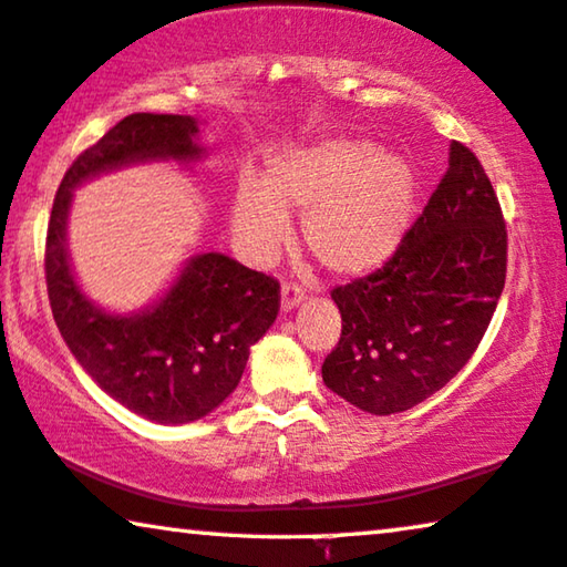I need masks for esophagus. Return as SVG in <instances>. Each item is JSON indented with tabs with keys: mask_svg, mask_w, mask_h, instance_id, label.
Returning <instances> with one entry per match:
<instances>
[{
	"mask_svg": "<svg viewBox=\"0 0 567 567\" xmlns=\"http://www.w3.org/2000/svg\"><path fill=\"white\" fill-rule=\"evenodd\" d=\"M303 297H307V289H303V286L293 284V281H284V286H281V309L284 311L293 309Z\"/></svg>",
	"mask_w": 567,
	"mask_h": 567,
	"instance_id": "esophagus-1",
	"label": "esophagus"
}]
</instances>
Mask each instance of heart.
<instances>
[{"mask_svg":"<svg viewBox=\"0 0 567 567\" xmlns=\"http://www.w3.org/2000/svg\"><path fill=\"white\" fill-rule=\"evenodd\" d=\"M416 204L406 158L363 137H330L291 147L266 163L264 182L243 178L235 229L256 256H270L289 235L286 212L303 215V243L332 276L381 268L404 240Z\"/></svg>","mask_w":567,"mask_h":567,"instance_id":"1","label":"heart"}]
</instances>
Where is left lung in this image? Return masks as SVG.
<instances>
[{
    "label": "left lung",
    "instance_id": "8db88e82",
    "mask_svg": "<svg viewBox=\"0 0 567 567\" xmlns=\"http://www.w3.org/2000/svg\"><path fill=\"white\" fill-rule=\"evenodd\" d=\"M502 204L471 147L450 168L381 268L334 286L342 332L327 389L371 414L406 412L440 391L486 334L506 281Z\"/></svg>",
    "mask_w": 567,
    "mask_h": 567
}]
</instances>
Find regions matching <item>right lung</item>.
Listing matches in <instances>:
<instances>
[{"instance_id": "right-lung-1", "label": "right lung", "mask_w": 567, "mask_h": 567, "mask_svg": "<svg viewBox=\"0 0 567 567\" xmlns=\"http://www.w3.org/2000/svg\"><path fill=\"white\" fill-rule=\"evenodd\" d=\"M194 133L196 122L186 114H127L65 171L45 235L48 299L73 358L122 406L161 424L199 420L235 391L250 348L276 322L281 284L204 252L158 307L137 317L104 315L71 276L65 212L71 188L100 171L147 158H196Z\"/></svg>"}]
</instances>
